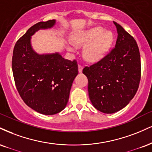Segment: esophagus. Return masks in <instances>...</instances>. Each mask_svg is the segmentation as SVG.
Masks as SVG:
<instances>
[{
    "mask_svg": "<svg viewBox=\"0 0 152 152\" xmlns=\"http://www.w3.org/2000/svg\"><path fill=\"white\" fill-rule=\"evenodd\" d=\"M82 70H83V66L79 64L78 65V71L81 73V72H82Z\"/></svg>",
    "mask_w": 152,
    "mask_h": 152,
    "instance_id": "34e87169",
    "label": "esophagus"
}]
</instances>
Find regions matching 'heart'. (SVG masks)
<instances>
[{
    "label": "heart",
    "instance_id": "obj_1",
    "mask_svg": "<svg viewBox=\"0 0 152 152\" xmlns=\"http://www.w3.org/2000/svg\"><path fill=\"white\" fill-rule=\"evenodd\" d=\"M113 42L112 32L110 31L105 32L104 29L100 27H94L78 34L73 39V43L77 47H84L89 44L83 52V58L89 62H96L103 58L109 51ZM68 49L73 50L71 46H69Z\"/></svg>",
    "mask_w": 152,
    "mask_h": 152
}]
</instances>
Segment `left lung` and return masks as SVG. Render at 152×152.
<instances>
[{"instance_id":"left-lung-1","label":"left lung","mask_w":152,"mask_h":152,"mask_svg":"<svg viewBox=\"0 0 152 152\" xmlns=\"http://www.w3.org/2000/svg\"><path fill=\"white\" fill-rule=\"evenodd\" d=\"M115 47L94 64L84 67L90 100L98 110L111 114L124 108L134 98L141 79L139 47L132 36L114 22Z\"/></svg>"}]
</instances>
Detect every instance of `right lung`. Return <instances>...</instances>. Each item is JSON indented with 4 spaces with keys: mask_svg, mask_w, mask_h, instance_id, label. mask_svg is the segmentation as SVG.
Returning a JSON list of instances; mask_svg holds the SVG:
<instances>
[{
    "mask_svg": "<svg viewBox=\"0 0 152 152\" xmlns=\"http://www.w3.org/2000/svg\"><path fill=\"white\" fill-rule=\"evenodd\" d=\"M54 24L55 20H50L31 27L17 41L12 58L15 83L22 99L34 110L47 115L64 109L78 73L76 60L65 59L58 53L40 55L32 48L31 36Z\"/></svg>",
    "mask_w": 152,
    "mask_h": 152,
    "instance_id": "add662e5",
    "label": "right lung"
}]
</instances>
